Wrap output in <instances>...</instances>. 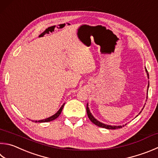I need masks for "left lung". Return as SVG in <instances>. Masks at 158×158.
<instances>
[{
    "instance_id": "obj_1",
    "label": "left lung",
    "mask_w": 158,
    "mask_h": 158,
    "mask_svg": "<svg viewBox=\"0 0 158 158\" xmlns=\"http://www.w3.org/2000/svg\"><path fill=\"white\" fill-rule=\"evenodd\" d=\"M145 70L146 72H147V77H148V79H149V75H148V71L147 70V68H145ZM148 88H149V81H148V87H147V99L148 98ZM145 106V105H144ZM143 108L142 109V110H143ZM142 110L139 112V114L141 113ZM86 111H87V114L88 116V118L90 119V121L93 123L94 124L97 125V127H102V128H106V129H117V128H122V127H124V125H122V126H111V125H108V124H104V123H102L101 122H99L97 120V119H95L94 117V116L92 114V113H90V109H89L88 108V104H87V106H86ZM138 116V115H137ZM127 125V124H125Z\"/></svg>"
}]
</instances>
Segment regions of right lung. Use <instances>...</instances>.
I'll list each match as a JSON object with an SVG mask.
<instances>
[{"label": "right lung", "instance_id": "obj_1", "mask_svg": "<svg viewBox=\"0 0 158 158\" xmlns=\"http://www.w3.org/2000/svg\"><path fill=\"white\" fill-rule=\"evenodd\" d=\"M64 105H65V103L61 106V108H59V110L58 111H57L55 114H53V115H52V116L50 117H48V118H46V119H45L39 120V121H36H36H34V120H32V121L34 122H40V123H42V122H51V121H52V120H54V119H56L57 117H58L59 116L60 114H61V111H62V110H63V108H64Z\"/></svg>", "mask_w": 158, "mask_h": 158}]
</instances>
